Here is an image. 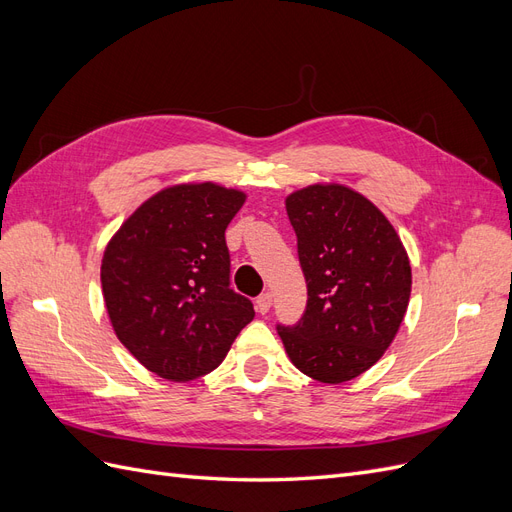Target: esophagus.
<instances>
[{"label":"esophagus","mask_w":512,"mask_h":512,"mask_svg":"<svg viewBox=\"0 0 512 512\" xmlns=\"http://www.w3.org/2000/svg\"><path fill=\"white\" fill-rule=\"evenodd\" d=\"M271 305H273V294L271 292H262L260 297L256 299V309L260 314H269Z\"/></svg>","instance_id":"obj_1"}]
</instances>
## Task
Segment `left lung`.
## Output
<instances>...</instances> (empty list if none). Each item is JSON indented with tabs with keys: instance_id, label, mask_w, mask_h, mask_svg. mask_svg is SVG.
Instances as JSON below:
<instances>
[{
	"instance_id": "left-lung-1",
	"label": "left lung",
	"mask_w": 512,
	"mask_h": 512,
	"mask_svg": "<svg viewBox=\"0 0 512 512\" xmlns=\"http://www.w3.org/2000/svg\"><path fill=\"white\" fill-rule=\"evenodd\" d=\"M297 232L307 307L277 327L305 376L342 384L380 361L406 316L412 269L386 215L342 183H312L286 196Z\"/></svg>"
}]
</instances>
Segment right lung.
Masks as SVG:
<instances>
[{"instance_id":"add662e5","label":"right lung","mask_w":512,"mask_h":512,"mask_svg":"<svg viewBox=\"0 0 512 512\" xmlns=\"http://www.w3.org/2000/svg\"><path fill=\"white\" fill-rule=\"evenodd\" d=\"M245 192L213 181L168 185L106 243L100 282L119 342L153 374L190 382L209 374L254 318L230 284L224 232Z\"/></svg>"}]
</instances>
